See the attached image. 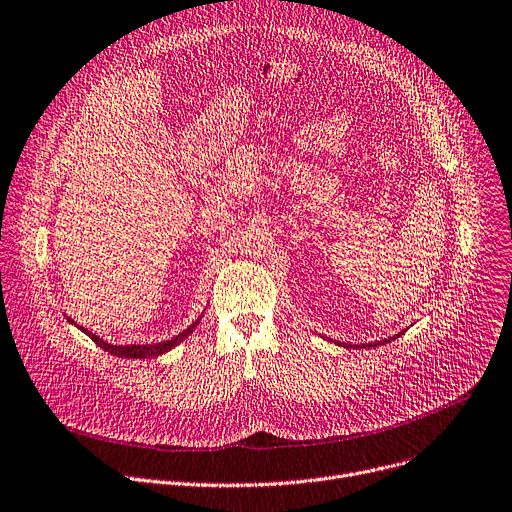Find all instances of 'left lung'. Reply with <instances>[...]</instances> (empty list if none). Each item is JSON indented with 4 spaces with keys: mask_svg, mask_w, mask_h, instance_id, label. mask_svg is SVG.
Returning a JSON list of instances; mask_svg holds the SVG:
<instances>
[{
    "mask_svg": "<svg viewBox=\"0 0 512 512\" xmlns=\"http://www.w3.org/2000/svg\"><path fill=\"white\" fill-rule=\"evenodd\" d=\"M397 335H393V337H389V339H381V342H374V344H368V348H374V346H383V344H389L391 342V339H395ZM344 346V344H342ZM362 348H366L364 344H362Z\"/></svg>",
    "mask_w": 512,
    "mask_h": 512,
    "instance_id": "obj_1",
    "label": "left lung"
}]
</instances>
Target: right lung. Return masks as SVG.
<instances>
[{"mask_svg":"<svg viewBox=\"0 0 512 512\" xmlns=\"http://www.w3.org/2000/svg\"><path fill=\"white\" fill-rule=\"evenodd\" d=\"M72 323H74V321H72ZM197 323H199V319H197L193 325H189L183 333L175 335L173 339H166V342H160V344H146V346H135V344H131V346H113V344L102 342V339H100L98 335H92V331H86L84 327H80V329H82L86 335L92 337V342H94L96 346H100L102 350L113 354V356H119V358H156V356H160V354H166L168 350H173L177 344H181L185 337H189V335L193 333V329L197 327Z\"/></svg>","mask_w":512,"mask_h":512,"instance_id":"1","label":"right lung"}]
</instances>
